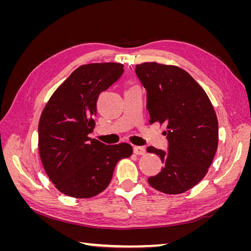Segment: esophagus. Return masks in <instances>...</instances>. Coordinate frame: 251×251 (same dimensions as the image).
<instances>
[{
    "instance_id": "1",
    "label": "esophagus",
    "mask_w": 251,
    "mask_h": 251,
    "mask_svg": "<svg viewBox=\"0 0 251 251\" xmlns=\"http://www.w3.org/2000/svg\"><path fill=\"white\" fill-rule=\"evenodd\" d=\"M133 151L136 155H144L146 154V149L143 147H134Z\"/></svg>"
}]
</instances>
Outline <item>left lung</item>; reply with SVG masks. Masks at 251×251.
<instances>
[{
    "label": "left lung",
    "instance_id": "obj_1",
    "mask_svg": "<svg viewBox=\"0 0 251 251\" xmlns=\"http://www.w3.org/2000/svg\"><path fill=\"white\" fill-rule=\"evenodd\" d=\"M136 75L147 91L150 124L166 126L168 150L147 149L163 166L148 179L164 194H181L204 178L218 148V119L205 91L176 66L157 63L136 65Z\"/></svg>",
    "mask_w": 251,
    "mask_h": 251
}]
</instances>
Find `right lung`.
I'll use <instances>...</instances> for the list:
<instances>
[{"label":"right lung","instance_id":"right-lung-1","mask_svg":"<svg viewBox=\"0 0 251 251\" xmlns=\"http://www.w3.org/2000/svg\"><path fill=\"white\" fill-rule=\"evenodd\" d=\"M124 65H83L60 85L39 123V151L48 177L63 194L91 198L110 184L116 163L130 157L128 143L107 146L89 137L100 93L116 82Z\"/></svg>","mask_w":251,"mask_h":251}]
</instances>
